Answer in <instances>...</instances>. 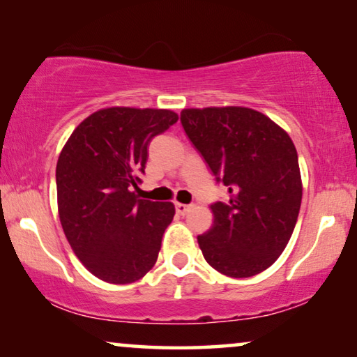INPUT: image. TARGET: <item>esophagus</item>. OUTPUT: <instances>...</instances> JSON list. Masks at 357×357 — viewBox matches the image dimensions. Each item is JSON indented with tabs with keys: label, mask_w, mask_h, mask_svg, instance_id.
<instances>
[{
	"label": "esophagus",
	"mask_w": 357,
	"mask_h": 357,
	"mask_svg": "<svg viewBox=\"0 0 357 357\" xmlns=\"http://www.w3.org/2000/svg\"><path fill=\"white\" fill-rule=\"evenodd\" d=\"M174 207H176V212H178L179 215H186V213L192 208V206H189V204H181V202H176Z\"/></svg>",
	"instance_id": "1"
}]
</instances>
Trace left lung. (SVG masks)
Instances as JSON below:
<instances>
[{
	"instance_id": "obj_1",
	"label": "left lung",
	"mask_w": 357,
	"mask_h": 357,
	"mask_svg": "<svg viewBox=\"0 0 357 357\" xmlns=\"http://www.w3.org/2000/svg\"><path fill=\"white\" fill-rule=\"evenodd\" d=\"M181 122L230 201L211 206L213 223L197 236L204 258L230 278L268 269L291 240L302 202L296 145L263 112L241 106L191 107Z\"/></svg>"
}]
</instances>
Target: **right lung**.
<instances>
[{"label": "right lung", "instance_id": "right-lung-1", "mask_svg": "<svg viewBox=\"0 0 357 357\" xmlns=\"http://www.w3.org/2000/svg\"><path fill=\"white\" fill-rule=\"evenodd\" d=\"M178 122L169 109L104 107L79 123L56 161V202L66 240L84 268L109 284L153 268L173 202L137 199L149 144Z\"/></svg>", "mask_w": 357, "mask_h": 357}]
</instances>
